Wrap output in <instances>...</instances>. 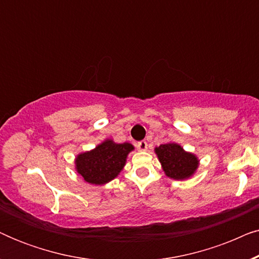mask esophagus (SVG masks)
Returning <instances> with one entry per match:
<instances>
[{"label":"esophagus","instance_id":"obj_1","mask_svg":"<svg viewBox=\"0 0 259 259\" xmlns=\"http://www.w3.org/2000/svg\"><path fill=\"white\" fill-rule=\"evenodd\" d=\"M137 147H138V150H139V151H146L147 150V143L145 140L139 141V143L137 144Z\"/></svg>","mask_w":259,"mask_h":259}]
</instances>
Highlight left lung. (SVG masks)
<instances>
[{
	"mask_svg": "<svg viewBox=\"0 0 259 259\" xmlns=\"http://www.w3.org/2000/svg\"><path fill=\"white\" fill-rule=\"evenodd\" d=\"M165 175L171 179L185 180L194 175L199 166L196 155L186 152L176 143L162 144L154 148Z\"/></svg>",
	"mask_w": 259,
	"mask_h": 259,
	"instance_id": "obj_1",
	"label": "left lung"
}]
</instances>
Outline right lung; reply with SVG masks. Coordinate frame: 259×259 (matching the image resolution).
<instances>
[{
  "label": "right lung",
  "mask_w": 259,
  "mask_h": 259,
  "mask_svg": "<svg viewBox=\"0 0 259 259\" xmlns=\"http://www.w3.org/2000/svg\"><path fill=\"white\" fill-rule=\"evenodd\" d=\"M134 146L130 143L116 144L106 139L94 150L80 153L75 159V169L84 182L104 185L118 177L126 164L127 155Z\"/></svg>",
  "instance_id": "add662e5"
}]
</instances>
